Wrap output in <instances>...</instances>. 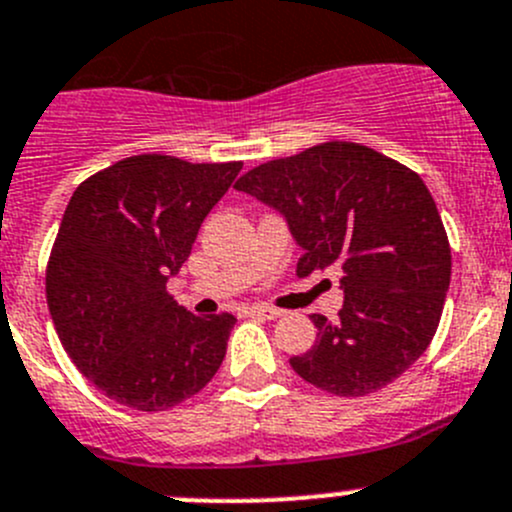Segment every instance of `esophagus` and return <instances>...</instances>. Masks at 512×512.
Instances as JSON below:
<instances>
[{"instance_id": "1", "label": "esophagus", "mask_w": 512, "mask_h": 512, "mask_svg": "<svg viewBox=\"0 0 512 512\" xmlns=\"http://www.w3.org/2000/svg\"><path fill=\"white\" fill-rule=\"evenodd\" d=\"M247 315H257V317H265V320H275V317H280V310H275V307H265V305H250L245 307Z\"/></svg>"}]
</instances>
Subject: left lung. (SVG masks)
Segmentation results:
<instances>
[{
	"instance_id": "1",
	"label": "left lung",
	"mask_w": 512,
	"mask_h": 512,
	"mask_svg": "<svg viewBox=\"0 0 512 512\" xmlns=\"http://www.w3.org/2000/svg\"><path fill=\"white\" fill-rule=\"evenodd\" d=\"M280 212L302 247L297 275L342 267L340 320L312 315L317 342L290 357L302 380L360 398L398 380L433 340L450 287V245L413 170L355 145L325 142L237 180Z\"/></svg>"
}]
</instances>
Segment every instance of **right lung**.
Wrapping results in <instances>:
<instances>
[{"label":"right lung","instance_id":"right-lung-1","mask_svg":"<svg viewBox=\"0 0 512 512\" xmlns=\"http://www.w3.org/2000/svg\"><path fill=\"white\" fill-rule=\"evenodd\" d=\"M242 162L137 155L74 190L47 265V305L84 377L124 408L157 413L220 370L235 315H192L167 292Z\"/></svg>","mask_w":512,"mask_h":512}]
</instances>
